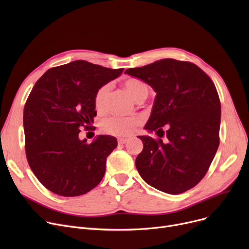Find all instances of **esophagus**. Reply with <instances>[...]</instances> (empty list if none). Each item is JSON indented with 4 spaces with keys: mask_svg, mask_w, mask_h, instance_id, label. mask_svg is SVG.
Returning a JSON list of instances; mask_svg holds the SVG:
<instances>
[{
    "mask_svg": "<svg viewBox=\"0 0 249 249\" xmlns=\"http://www.w3.org/2000/svg\"><path fill=\"white\" fill-rule=\"evenodd\" d=\"M127 141H128V140H127L126 138H118V140H117L118 144H125Z\"/></svg>",
    "mask_w": 249,
    "mask_h": 249,
    "instance_id": "obj_1",
    "label": "esophagus"
}]
</instances>
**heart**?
I'll return each instance as SVG.
<instances>
[{
  "label": "heart",
  "mask_w": 249,
  "mask_h": 249,
  "mask_svg": "<svg viewBox=\"0 0 249 249\" xmlns=\"http://www.w3.org/2000/svg\"><path fill=\"white\" fill-rule=\"evenodd\" d=\"M124 87L131 94L133 99L137 102L141 100H145L148 96L149 89L148 86L143 81L139 79H128L124 82ZM110 89L109 84H105L101 86L95 93L94 96V105L97 110H102L105 106L106 99L108 96V92ZM139 124V118L136 116H117L112 115L109 117H105L101 121L100 126L102 132L113 136H126L129 135L135 126Z\"/></svg>",
  "instance_id": "1"
}]
</instances>
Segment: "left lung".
Segmentation results:
<instances>
[{
    "label": "left lung",
    "mask_w": 249,
    "mask_h": 249,
    "mask_svg": "<svg viewBox=\"0 0 249 249\" xmlns=\"http://www.w3.org/2000/svg\"><path fill=\"white\" fill-rule=\"evenodd\" d=\"M156 92L145 129L166 141L139 136L144 144L136 167L149 185L178 195L206 175L219 147L221 103L214 83L196 65L164 58L126 70Z\"/></svg>",
    "instance_id": "left-lung-1"
}]
</instances>
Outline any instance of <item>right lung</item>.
<instances>
[{
    "mask_svg": "<svg viewBox=\"0 0 249 249\" xmlns=\"http://www.w3.org/2000/svg\"><path fill=\"white\" fill-rule=\"evenodd\" d=\"M86 61L52 68L35 83L23 112L29 166L49 191L63 196L87 194L103 178L106 158L117 146L100 135L80 140L96 115V91L123 73Z\"/></svg>",
    "mask_w": 249,
    "mask_h": 249,
    "instance_id": "obj_1",
    "label": "right lung"
}]
</instances>
